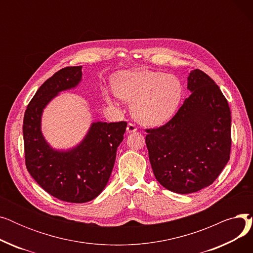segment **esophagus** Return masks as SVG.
<instances>
[{"label":"esophagus","instance_id":"34e87169","mask_svg":"<svg viewBox=\"0 0 253 253\" xmlns=\"http://www.w3.org/2000/svg\"><path fill=\"white\" fill-rule=\"evenodd\" d=\"M136 130H137V128H136V126H135L134 124H132V123H129V124L127 125L126 131L128 132V133H132V132H135Z\"/></svg>","mask_w":253,"mask_h":253}]
</instances>
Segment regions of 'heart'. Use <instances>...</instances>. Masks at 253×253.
<instances>
[{"label": "heart", "instance_id": "heart-1", "mask_svg": "<svg viewBox=\"0 0 253 253\" xmlns=\"http://www.w3.org/2000/svg\"><path fill=\"white\" fill-rule=\"evenodd\" d=\"M112 87L116 95L131 103V113L145 126L166 123L175 114L182 95L179 80L171 75L151 70H134L114 76ZM105 98L113 96L104 92Z\"/></svg>", "mask_w": 253, "mask_h": 253}]
</instances>
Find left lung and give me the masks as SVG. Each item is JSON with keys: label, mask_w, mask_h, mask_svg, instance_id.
<instances>
[{"label": "left lung", "mask_w": 253, "mask_h": 253, "mask_svg": "<svg viewBox=\"0 0 253 253\" xmlns=\"http://www.w3.org/2000/svg\"><path fill=\"white\" fill-rule=\"evenodd\" d=\"M191 95L170 121L148 129L145 143L156 179L177 194L213 182L230 160L231 111L219 87L200 70L188 77Z\"/></svg>", "instance_id": "obj_1"}]
</instances>
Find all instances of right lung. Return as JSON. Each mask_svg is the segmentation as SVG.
<instances>
[{
	"instance_id": "obj_1",
	"label": "right lung",
	"mask_w": 253,
	"mask_h": 253,
	"mask_svg": "<svg viewBox=\"0 0 253 253\" xmlns=\"http://www.w3.org/2000/svg\"><path fill=\"white\" fill-rule=\"evenodd\" d=\"M81 81L82 66L64 68L49 78L26 108L22 127L30 174L47 193L71 203L91 201L105 188L127 126L126 122H93L75 147L52 148L42 132L44 109L60 92L76 88Z\"/></svg>"
}]
</instances>
